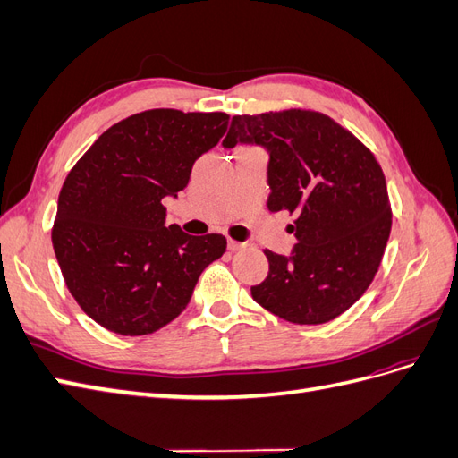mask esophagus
<instances>
[{"label": "esophagus", "mask_w": 458, "mask_h": 458, "mask_svg": "<svg viewBox=\"0 0 458 458\" xmlns=\"http://www.w3.org/2000/svg\"><path fill=\"white\" fill-rule=\"evenodd\" d=\"M227 246H229V250H231V252H237V250H241V248H244L246 244H244V242H239V241H233V239H229Z\"/></svg>", "instance_id": "obj_1"}]
</instances>
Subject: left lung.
Wrapping results in <instances>:
<instances>
[{
    "instance_id": "1",
    "label": "left lung",
    "mask_w": 458,
    "mask_h": 458,
    "mask_svg": "<svg viewBox=\"0 0 458 458\" xmlns=\"http://www.w3.org/2000/svg\"><path fill=\"white\" fill-rule=\"evenodd\" d=\"M269 150V212L294 219L290 258L263 250L266 281L252 298L294 325H323L348 311L377 275L392 231L386 177L370 148L311 108L233 116L225 148Z\"/></svg>"
}]
</instances>
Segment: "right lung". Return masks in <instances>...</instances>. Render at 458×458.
Listing matches in <instances>:
<instances>
[{
	"mask_svg": "<svg viewBox=\"0 0 458 458\" xmlns=\"http://www.w3.org/2000/svg\"><path fill=\"white\" fill-rule=\"evenodd\" d=\"M227 126L225 113L143 110L103 131L68 172L53 250L66 288L103 328L143 336L172 323L204 267L224 256V234L165 227L162 199L187 187Z\"/></svg>",
	"mask_w": 458,
	"mask_h": 458,
	"instance_id": "obj_1",
	"label": "right lung"
}]
</instances>
